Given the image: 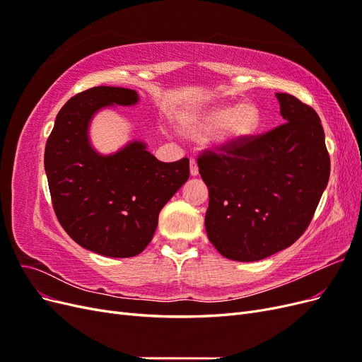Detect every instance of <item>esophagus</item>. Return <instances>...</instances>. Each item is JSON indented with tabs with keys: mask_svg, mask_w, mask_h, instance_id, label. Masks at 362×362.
<instances>
[{
	"mask_svg": "<svg viewBox=\"0 0 362 362\" xmlns=\"http://www.w3.org/2000/svg\"><path fill=\"white\" fill-rule=\"evenodd\" d=\"M190 173H192V177H196V175L199 173L198 163H196L194 158H190Z\"/></svg>",
	"mask_w": 362,
	"mask_h": 362,
	"instance_id": "34e87169",
	"label": "esophagus"
}]
</instances>
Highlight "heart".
Masks as SVG:
<instances>
[{"label": "heart", "instance_id": "b5f03b06", "mask_svg": "<svg viewBox=\"0 0 362 362\" xmlns=\"http://www.w3.org/2000/svg\"><path fill=\"white\" fill-rule=\"evenodd\" d=\"M259 124L255 104L238 103L234 107H214L194 113L182 122L184 131L193 137H206L216 131L218 144H228L254 133Z\"/></svg>", "mask_w": 362, "mask_h": 362}]
</instances>
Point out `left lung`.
Returning <instances> with one entry per match:
<instances>
[{"label": "left lung", "instance_id": "8db88e82", "mask_svg": "<svg viewBox=\"0 0 362 362\" xmlns=\"http://www.w3.org/2000/svg\"><path fill=\"white\" fill-rule=\"evenodd\" d=\"M276 98L286 124L198 158L210 196L206 235L234 261H258L291 246L308 228L329 181L319 115L293 95Z\"/></svg>", "mask_w": 362, "mask_h": 362}]
</instances>
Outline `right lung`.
<instances>
[{"instance_id": "add662e5", "label": "right lung", "mask_w": 362, "mask_h": 362, "mask_svg": "<svg viewBox=\"0 0 362 362\" xmlns=\"http://www.w3.org/2000/svg\"><path fill=\"white\" fill-rule=\"evenodd\" d=\"M125 87L98 86L62 107L45 146L54 211L64 231L87 250L113 258L139 255L154 237L158 214L189 180V158L157 160L144 141L110 156L92 148L89 125L104 107L134 105Z\"/></svg>"}]
</instances>
